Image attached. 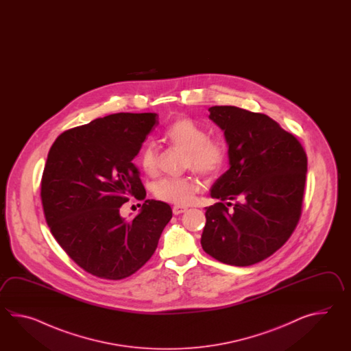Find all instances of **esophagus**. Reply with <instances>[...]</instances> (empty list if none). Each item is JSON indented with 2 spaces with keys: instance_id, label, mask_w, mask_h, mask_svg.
<instances>
[{
  "instance_id": "esophagus-1",
  "label": "esophagus",
  "mask_w": 351,
  "mask_h": 351,
  "mask_svg": "<svg viewBox=\"0 0 351 351\" xmlns=\"http://www.w3.org/2000/svg\"><path fill=\"white\" fill-rule=\"evenodd\" d=\"M186 210V207H183V206H174L173 207V213L174 215H180V213H184Z\"/></svg>"
}]
</instances>
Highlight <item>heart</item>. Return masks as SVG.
I'll use <instances>...</instances> for the list:
<instances>
[{
    "label": "heart",
    "instance_id": "heart-1",
    "mask_svg": "<svg viewBox=\"0 0 351 351\" xmlns=\"http://www.w3.org/2000/svg\"><path fill=\"white\" fill-rule=\"evenodd\" d=\"M165 139L172 147L184 152L183 168L203 177H212L222 169L227 160V144L218 136H209L208 130L191 118L174 120L165 130ZM139 165L148 176H156L159 154L154 143H147L139 153ZM201 182L193 176L159 180L154 193L160 201L186 206L201 189Z\"/></svg>",
    "mask_w": 351,
    "mask_h": 351
}]
</instances>
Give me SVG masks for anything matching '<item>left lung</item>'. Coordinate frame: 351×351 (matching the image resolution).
<instances>
[{"label":"left lung","instance_id":"left-lung-1","mask_svg":"<svg viewBox=\"0 0 351 351\" xmlns=\"http://www.w3.org/2000/svg\"><path fill=\"white\" fill-rule=\"evenodd\" d=\"M209 112L224 130L231 167L212 186L219 202L206 210L202 248L217 261L250 266L275 254L298 226L306 152L265 114L237 106H212Z\"/></svg>","mask_w":351,"mask_h":351}]
</instances>
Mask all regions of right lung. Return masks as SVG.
Wrapping results in <instances>:
<instances>
[{
	"mask_svg": "<svg viewBox=\"0 0 351 351\" xmlns=\"http://www.w3.org/2000/svg\"><path fill=\"white\" fill-rule=\"evenodd\" d=\"M156 112H118L69 129L50 148L41 179L46 223L73 261L93 276L121 280L143 267L172 218L165 202L145 201L133 219L120 216L130 197L145 198L133 159Z\"/></svg>",
	"mask_w": 351,
	"mask_h": 351,
	"instance_id": "add662e5",
	"label": "right lung"
}]
</instances>
